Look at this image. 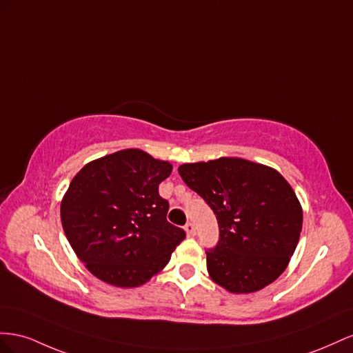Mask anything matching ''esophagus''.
Instances as JSON below:
<instances>
[{"label": "esophagus", "mask_w": 353, "mask_h": 353, "mask_svg": "<svg viewBox=\"0 0 353 353\" xmlns=\"http://www.w3.org/2000/svg\"><path fill=\"white\" fill-rule=\"evenodd\" d=\"M185 230H186V234L189 236H194L195 235V226H194L192 221H188V223L185 225Z\"/></svg>", "instance_id": "obj_1"}]
</instances>
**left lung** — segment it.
Segmentation results:
<instances>
[{
	"label": "left lung",
	"mask_w": 353,
	"mask_h": 353,
	"mask_svg": "<svg viewBox=\"0 0 353 353\" xmlns=\"http://www.w3.org/2000/svg\"><path fill=\"white\" fill-rule=\"evenodd\" d=\"M183 182L213 210L219 241L205 250L211 279L230 293H254L285 270L303 211L276 170L243 158L179 167Z\"/></svg>",
	"instance_id": "obj_1"
}]
</instances>
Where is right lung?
<instances>
[{"instance_id":"1","label":"right lung","mask_w":353,"mask_h":353,"mask_svg":"<svg viewBox=\"0 0 353 353\" xmlns=\"http://www.w3.org/2000/svg\"><path fill=\"white\" fill-rule=\"evenodd\" d=\"M171 170L140 149L84 165L60 205L70 247L94 276L115 287L145 284L168 263L186 234L167 220L158 192Z\"/></svg>"}]
</instances>
